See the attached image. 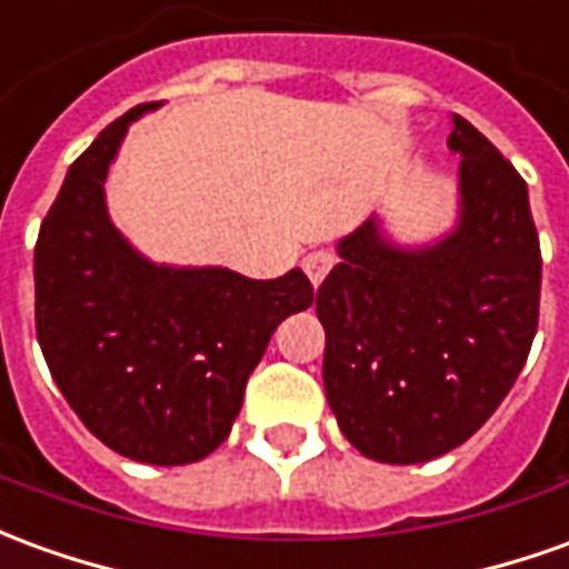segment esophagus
Wrapping results in <instances>:
<instances>
[{"mask_svg": "<svg viewBox=\"0 0 569 569\" xmlns=\"http://www.w3.org/2000/svg\"><path fill=\"white\" fill-rule=\"evenodd\" d=\"M332 264H336V256H332L329 249H313V252H308L305 261H301V268H305V273L311 277L313 286L323 283L326 273L332 271Z\"/></svg>", "mask_w": 569, "mask_h": 569, "instance_id": "1", "label": "esophagus"}]
</instances>
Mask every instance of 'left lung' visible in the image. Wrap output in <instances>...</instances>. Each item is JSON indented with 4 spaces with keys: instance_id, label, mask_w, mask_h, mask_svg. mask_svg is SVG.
I'll use <instances>...</instances> for the list:
<instances>
[{
    "instance_id": "left-lung-1",
    "label": "left lung",
    "mask_w": 569,
    "mask_h": 569,
    "mask_svg": "<svg viewBox=\"0 0 569 569\" xmlns=\"http://www.w3.org/2000/svg\"><path fill=\"white\" fill-rule=\"evenodd\" d=\"M459 224L403 249L379 218L339 243L317 289L326 400L367 459L416 465L456 450L506 400L539 323L542 256L527 181L462 117Z\"/></svg>"
}]
</instances>
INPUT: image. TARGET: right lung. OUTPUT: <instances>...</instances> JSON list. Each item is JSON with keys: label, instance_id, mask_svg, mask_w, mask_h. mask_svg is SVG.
Here are the masks:
<instances>
[{"label": "right lung", "instance_id": "right-lung-1", "mask_svg": "<svg viewBox=\"0 0 569 569\" xmlns=\"http://www.w3.org/2000/svg\"><path fill=\"white\" fill-rule=\"evenodd\" d=\"M110 122L63 178L33 258L36 339L82 425L119 456L190 465L218 450L273 329L311 308L305 273L249 280L134 252L107 216L104 181L134 119Z\"/></svg>", "mask_w": 569, "mask_h": 569}]
</instances>
